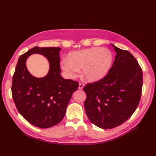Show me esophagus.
Returning <instances> with one entry per match:
<instances>
[{"label":"esophagus","instance_id":"obj_1","mask_svg":"<svg viewBox=\"0 0 156 156\" xmlns=\"http://www.w3.org/2000/svg\"><path fill=\"white\" fill-rule=\"evenodd\" d=\"M84 83H79V89H80V90L83 89V87H84Z\"/></svg>","mask_w":156,"mask_h":156}]
</instances>
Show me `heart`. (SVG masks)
<instances>
[{"instance_id":"b5f03b06","label":"heart","mask_w":156,"mask_h":156,"mask_svg":"<svg viewBox=\"0 0 156 156\" xmlns=\"http://www.w3.org/2000/svg\"><path fill=\"white\" fill-rule=\"evenodd\" d=\"M113 56L110 49L106 48H92L73 52L61 61L62 68L67 76L74 78L79 69L88 81H96L107 75L112 62Z\"/></svg>"}]
</instances>
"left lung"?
Instances as JSON below:
<instances>
[{
  "label": "left lung",
  "instance_id": "1",
  "mask_svg": "<svg viewBox=\"0 0 156 156\" xmlns=\"http://www.w3.org/2000/svg\"><path fill=\"white\" fill-rule=\"evenodd\" d=\"M112 45L116 55L108 73L83 88L86 114L102 129L126 122L137 108L142 94L143 72L137 60L129 51Z\"/></svg>",
  "mask_w": 156,
  "mask_h": 156
}]
</instances>
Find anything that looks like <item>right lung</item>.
<instances>
[{"instance_id":"obj_1","label":"right lung","mask_w":156,"mask_h":156,"mask_svg":"<svg viewBox=\"0 0 156 156\" xmlns=\"http://www.w3.org/2000/svg\"><path fill=\"white\" fill-rule=\"evenodd\" d=\"M60 48H39L20 56L13 75L12 94L19 112L36 127L48 128L63 119L66 109L79 83L60 75ZM45 55L50 63L48 74L36 78L30 74L26 60L32 54Z\"/></svg>"}]
</instances>
